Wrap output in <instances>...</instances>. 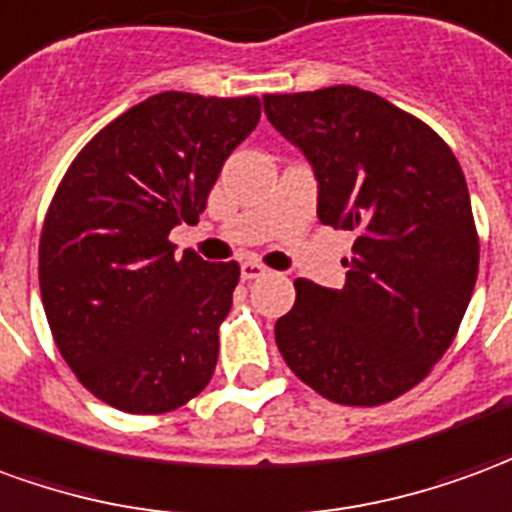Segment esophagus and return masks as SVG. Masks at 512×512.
<instances>
[{"label": "esophagus", "instance_id": "1", "mask_svg": "<svg viewBox=\"0 0 512 512\" xmlns=\"http://www.w3.org/2000/svg\"><path fill=\"white\" fill-rule=\"evenodd\" d=\"M239 275H242V281H256V278L267 275V267L259 262H242V267H239Z\"/></svg>", "mask_w": 512, "mask_h": 512}]
</instances>
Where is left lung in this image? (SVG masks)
Returning a JSON list of instances; mask_svg holds the SVG:
<instances>
[{
  "mask_svg": "<svg viewBox=\"0 0 512 512\" xmlns=\"http://www.w3.org/2000/svg\"><path fill=\"white\" fill-rule=\"evenodd\" d=\"M264 115L311 162L317 217L358 234L342 289L297 278L275 344L328 400H394L447 353L477 281L458 159L427 123L353 85L270 93Z\"/></svg>",
  "mask_w": 512,
  "mask_h": 512,
  "instance_id": "1",
  "label": "left lung"
}]
</instances>
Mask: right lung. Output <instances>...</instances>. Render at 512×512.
<instances>
[{"label": "right lung", "instance_id": "add662e5", "mask_svg": "<svg viewBox=\"0 0 512 512\" xmlns=\"http://www.w3.org/2000/svg\"><path fill=\"white\" fill-rule=\"evenodd\" d=\"M259 115L256 96L157 93L104 126L54 192L43 311L79 383L118 411H173L215 375L239 264L176 259L168 234L198 220Z\"/></svg>", "mask_w": 512, "mask_h": 512}]
</instances>
